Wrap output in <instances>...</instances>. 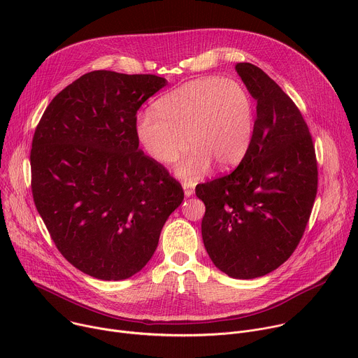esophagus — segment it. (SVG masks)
<instances>
[{
	"instance_id": "34e87169",
	"label": "esophagus",
	"mask_w": 358,
	"mask_h": 358,
	"mask_svg": "<svg viewBox=\"0 0 358 358\" xmlns=\"http://www.w3.org/2000/svg\"><path fill=\"white\" fill-rule=\"evenodd\" d=\"M182 188H184L185 196H191V195L194 194L195 182H192V181H184V182H182Z\"/></svg>"
}]
</instances>
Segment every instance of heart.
I'll use <instances>...</instances> for the list:
<instances>
[{
	"label": "heart",
	"instance_id": "heart-1",
	"mask_svg": "<svg viewBox=\"0 0 358 358\" xmlns=\"http://www.w3.org/2000/svg\"><path fill=\"white\" fill-rule=\"evenodd\" d=\"M155 110L137 116V138L147 155L163 166L181 157L188 140L192 150L177 167L180 177L196 178L213 163L229 170L246 156L253 134V103L238 82L189 80L162 96Z\"/></svg>",
	"mask_w": 358,
	"mask_h": 358
}]
</instances>
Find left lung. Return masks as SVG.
Returning a JSON list of instances; mask_svg holds the SVG:
<instances>
[{
    "instance_id": "1",
    "label": "left lung",
    "mask_w": 358,
    "mask_h": 358,
    "mask_svg": "<svg viewBox=\"0 0 358 358\" xmlns=\"http://www.w3.org/2000/svg\"><path fill=\"white\" fill-rule=\"evenodd\" d=\"M257 100L252 141L239 166L198 184L206 203L203 246L235 279H253L285 264L297 248L317 194L313 140L294 101L261 68L236 64Z\"/></svg>"
}]
</instances>
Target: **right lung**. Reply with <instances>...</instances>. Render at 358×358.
<instances>
[{
    "mask_svg": "<svg viewBox=\"0 0 358 358\" xmlns=\"http://www.w3.org/2000/svg\"><path fill=\"white\" fill-rule=\"evenodd\" d=\"M166 85L156 75L85 73L52 99L35 129V207L64 258L96 279L141 271L184 199L136 134L137 110Z\"/></svg>",
    "mask_w": 358,
    "mask_h": 358,
    "instance_id": "add662e5",
    "label": "right lung"
}]
</instances>
